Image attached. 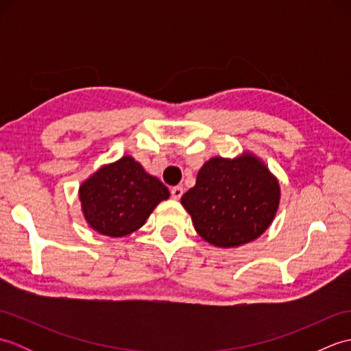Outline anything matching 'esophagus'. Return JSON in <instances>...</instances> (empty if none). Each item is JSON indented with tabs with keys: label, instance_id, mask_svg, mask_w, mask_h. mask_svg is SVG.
Listing matches in <instances>:
<instances>
[{
	"label": "esophagus",
	"instance_id": "esophagus-1",
	"mask_svg": "<svg viewBox=\"0 0 351 351\" xmlns=\"http://www.w3.org/2000/svg\"><path fill=\"white\" fill-rule=\"evenodd\" d=\"M170 195H171V197H173L175 200L181 199V196L184 195V189L181 187V185H176V187H171Z\"/></svg>",
	"mask_w": 351,
	"mask_h": 351
}]
</instances>
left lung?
<instances>
[{
  "label": "left lung",
  "mask_w": 351,
  "mask_h": 351,
  "mask_svg": "<svg viewBox=\"0 0 351 351\" xmlns=\"http://www.w3.org/2000/svg\"><path fill=\"white\" fill-rule=\"evenodd\" d=\"M279 200L278 180L255 155L244 152L234 160L214 156L206 161L181 204L205 241L228 249L263 235Z\"/></svg>",
  "instance_id": "obj_1"
}]
</instances>
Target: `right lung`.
Instances as JSON below:
<instances>
[{
  "mask_svg": "<svg viewBox=\"0 0 351 351\" xmlns=\"http://www.w3.org/2000/svg\"><path fill=\"white\" fill-rule=\"evenodd\" d=\"M169 196L166 185L146 173L130 155L102 166L80 187L81 208L88 226L116 238L143 226L154 208Z\"/></svg>",
  "mask_w": 351,
  "mask_h": 351,
  "instance_id": "add662e5",
  "label": "right lung"
}]
</instances>
